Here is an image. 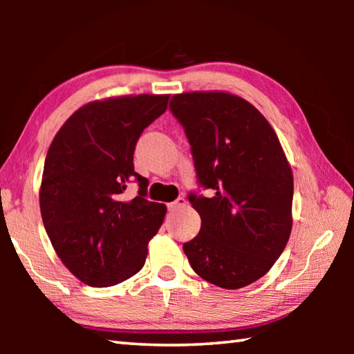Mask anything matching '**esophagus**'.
Instances as JSON below:
<instances>
[{
  "label": "esophagus",
  "instance_id": "obj_1",
  "mask_svg": "<svg viewBox=\"0 0 354 354\" xmlns=\"http://www.w3.org/2000/svg\"><path fill=\"white\" fill-rule=\"evenodd\" d=\"M187 206V201H185V198H183V196H179V198H176L173 203H170L169 205V209L170 211H176V209H181V207H185Z\"/></svg>",
  "mask_w": 354,
  "mask_h": 354
}]
</instances>
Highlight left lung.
Here are the masks:
<instances>
[{"instance_id":"1","label":"left lung","mask_w":354,"mask_h":354,"mask_svg":"<svg viewBox=\"0 0 354 354\" xmlns=\"http://www.w3.org/2000/svg\"><path fill=\"white\" fill-rule=\"evenodd\" d=\"M170 111L190 143L196 181L211 198L189 194L201 230L183 245L194 272L223 289L262 278L292 231L293 176L266 117L225 92L178 93Z\"/></svg>"}]
</instances>
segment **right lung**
I'll return each mask as SVG.
<instances>
[{
    "instance_id": "obj_1",
    "label": "right lung",
    "mask_w": 354,
    "mask_h": 354,
    "mask_svg": "<svg viewBox=\"0 0 354 354\" xmlns=\"http://www.w3.org/2000/svg\"><path fill=\"white\" fill-rule=\"evenodd\" d=\"M170 95L92 101L62 124L46 153L40 212L64 266L92 287L123 283L145 263L148 242L167 207L147 200L148 179L134 171L143 129L167 109ZM136 180L140 192L124 200Z\"/></svg>"
}]
</instances>
